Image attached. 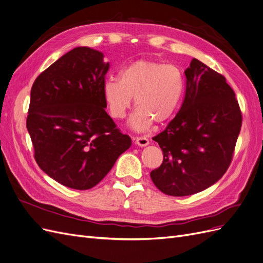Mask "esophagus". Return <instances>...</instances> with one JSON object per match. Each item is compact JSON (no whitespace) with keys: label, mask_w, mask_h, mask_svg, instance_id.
<instances>
[{"label":"esophagus","mask_w":263,"mask_h":263,"mask_svg":"<svg viewBox=\"0 0 263 263\" xmlns=\"http://www.w3.org/2000/svg\"><path fill=\"white\" fill-rule=\"evenodd\" d=\"M136 145L139 147H146L149 145V139L146 136H140L136 138Z\"/></svg>","instance_id":"obj_1"}]
</instances>
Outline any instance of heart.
<instances>
[{
  "label": "heart",
  "instance_id": "1",
  "mask_svg": "<svg viewBox=\"0 0 263 263\" xmlns=\"http://www.w3.org/2000/svg\"><path fill=\"white\" fill-rule=\"evenodd\" d=\"M184 85V77L177 66L139 59L121 70L119 80H106L102 91L110 115L117 119L125 117L135 99L137 109L129 126L142 132L154 122L169 121L180 105Z\"/></svg>",
  "mask_w": 263,
  "mask_h": 263
}]
</instances>
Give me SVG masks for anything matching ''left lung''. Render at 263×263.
<instances>
[{
  "instance_id": "left-lung-1",
  "label": "left lung",
  "mask_w": 263,
  "mask_h": 263,
  "mask_svg": "<svg viewBox=\"0 0 263 263\" xmlns=\"http://www.w3.org/2000/svg\"><path fill=\"white\" fill-rule=\"evenodd\" d=\"M184 73L185 97L179 113L153 138L163 161L150 177L171 196L198 193L224 176L242 122L235 92L224 76L195 58Z\"/></svg>"
}]
</instances>
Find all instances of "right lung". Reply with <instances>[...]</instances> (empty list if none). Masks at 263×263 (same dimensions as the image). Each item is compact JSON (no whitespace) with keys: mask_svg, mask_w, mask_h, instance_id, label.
Here are the masks:
<instances>
[{"mask_svg":"<svg viewBox=\"0 0 263 263\" xmlns=\"http://www.w3.org/2000/svg\"><path fill=\"white\" fill-rule=\"evenodd\" d=\"M89 47H77L37 77L26 121L35 160L46 174L74 190L103 180L132 146L105 112L109 63Z\"/></svg>","mask_w":263,"mask_h":263,"instance_id":"right-lung-1","label":"right lung"}]
</instances>
